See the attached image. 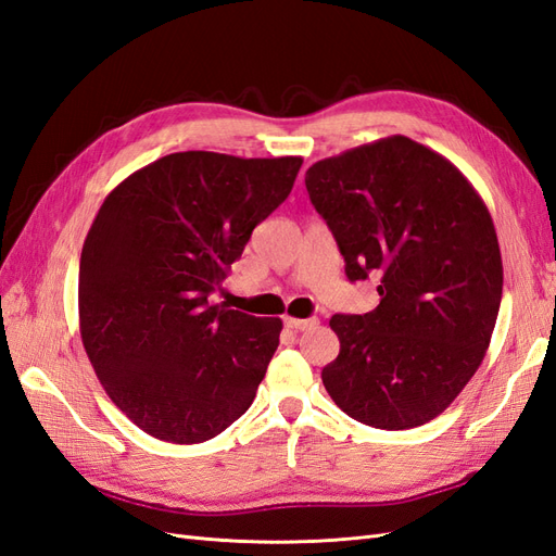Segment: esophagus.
I'll list each match as a JSON object with an SVG mask.
<instances>
[{
	"instance_id": "esophagus-1",
	"label": "esophagus",
	"mask_w": 556,
	"mask_h": 556,
	"mask_svg": "<svg viewBox=\"0 0 556 556\" xmlns=\"http://www.w3.org/2000/svg\"><path fill=\"white\" fill-rule=\"evenodd\" d=\"M317 325V319L311 317V319H299V317H285V327H290L294 331H306L311 327Z\"/></svg>"
}]
</instances>
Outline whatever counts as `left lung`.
Returning a JSON list of instances; mask_svg holds the SVG:
<instances>
[{
	"label": "left lung",
	"mask_w": 556,
	"mask_h": 556,
	"mask_svg": "<svg viewBox=\"0 0 556 556\" xmlns=\"http://www.w3.org/2000/svg\"><path fill=\"white\" fill-rule=\"evenodd\" d=\"M306 190L350 282L380 278V304L333 315L339 357L323 368L336 406L399 431L459 396L490 348L503 264L484 201L443 155L408 137L315 162Z\"/></svg>",
	"instance_id": "8db88e82"
}]
</instances>
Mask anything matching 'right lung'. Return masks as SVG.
<instances>
[{
    "label": "right lung",
    "mask_w": 556,
    "mask_h": 556,
    "mask_svg": "<svg viewBox=\"0 0 556 556\" xmlns=\"http://www.w3.org/2000/svg\"><path fill=\"white\" fill-rule=\"evenodd\" d=\"M301 157H160L104 199L80 252V339L111 401L166 443H204L250 408L280 317L211 304Z\"/></svg>",
    "instance_id": "1"
}]
</instances>
